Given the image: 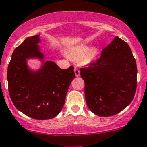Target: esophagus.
Returning <instances> with one entry per match:
<instances>
[{
	"label": "esophagus",
	"instance_id": "1",
	"mask_svg": "<svg viewBox=\"0 0 147 147\" xmlns=\"http://www.w3.org/2000/svg\"><path fill=\"white\" fill-rule=\"evenodd\" d=\"M74 71H75V76H76V77H79L80 75V72L79 69H78V68H75V69H74Z\"/></svg>",
	"mask_w": 147,
	"mask_h": 147
}]
</instances>
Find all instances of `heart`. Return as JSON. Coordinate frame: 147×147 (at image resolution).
<instances>
[{
  "label": "heart",
  "instance_id": "1",
  "mask_svg": "<svg viewBox=\"0 0 147 147\" xmlns=\"http://www.w3.org/2000/svg\"><path fill=\"white\" fill-rule=\"evenodd\" d=\"M98 55L97 49L92 48L88 44H80L68 49V55L71 59L75 60L84 59L86 64H91L95 62Z\"/></svg>",
  "mask_w": 147,
  "mask_h": 147
}]
</instances>
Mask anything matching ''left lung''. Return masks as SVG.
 I'll list each match as a JSON object with an SVG mask.
<instances>
[{
	"label": "left lung",
	"mask_w": 147,
	"mask_h": 147,
	"mask_svg": "<svg viewBox=\"0 0 147 147\" xmlns=\"http://www.w3.org/2000/svg\"><path fill=\"white\" fill-rule=\"evenodd\" d=\"M85 97L91 111L98 116H114L133 100L137 67L131 49L118 36L105 47L100 57L80 69Z\"/></svg>",
	"instance_id": "obj_1"
}]
</instances>
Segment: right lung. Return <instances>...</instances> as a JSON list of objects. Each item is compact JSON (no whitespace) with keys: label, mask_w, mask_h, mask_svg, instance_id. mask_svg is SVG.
I'll use <instances>...</instances> for the list:
<instances>
[{"label":"right lung","mask_w":147,"mask_h":147,"mask_svg":"<svg viewBox=\"0 0 147 147\" xmlns=\"http://www.w3.org/2000/svg\"><path fill=\"white\" fill-rule=\"evenodd\" d=\"M39 35L26 38L14 49L8 67V92L16 108L36 120L55 118L62 111L69 85L75 78L72 66L60 69L46 61L39 45ZM29 59L41 62L39 69L28 65Z\"/></svg>","instance_id":"add662e5"}]
</instances>
